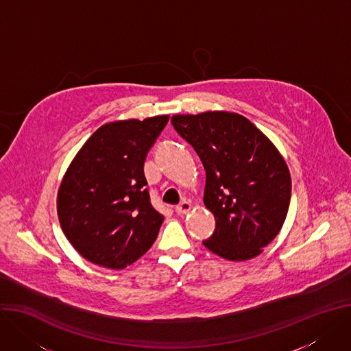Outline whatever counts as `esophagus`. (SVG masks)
Returning <instances> with one entry per match:
<instances>
[{"instance_id":"34e87169","label":"esophagus","mask_w":351,"mask_h":351,"mask_svg":"<svg viewBox=\"0 0 351 351\" xmlns=\"http://www.w3.org/2000/svg\"><path fill=\"white\" fill-rule=\"evenodd\" d=\"M190 208H192V204H190L189 202H182L179 206H176L175 211L179 214V215H183V214H187L190 211Z\"/></svg>"}]
</instances>
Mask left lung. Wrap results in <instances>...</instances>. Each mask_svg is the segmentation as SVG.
Returning a JSON list of instances; mask_svg holds the SVG:
<instances>
[{"instance_id": "1", "label": "left lung", "mask_w": 351, "mask_h": 351, "mask_svg": "<svg viewBox=\"0 0 351 351\" xmlns=\"http://www.w3.org/2000/svg\"><path fill=\"white\" fill-rule=\"evenodd\" d=\"M172 124L206 169L204 204L215 217V231L203 245L227 261L259 256L289 213L291 175L282 155L234 112L175 114Z\"/></svg>"}]
</instances>
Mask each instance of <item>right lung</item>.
<instances>
[{
  "label": "right lung",
  "instance_id": "1",
  "mask_svg": "<svg viewBox=\"0 0 351 351\" xmlns=\"http://www.w3.org/2000/svg\"><path fill=\"white\" fill-rule=\"evenodd\" d=\"M169 120H116L77 152L57 193L62 232L86 261L124 269L152 246L164 215L149 202L144 161Z\"/></svg>",
  "mask_w": 351,
  "mask_h": 351
}]
</instances>
